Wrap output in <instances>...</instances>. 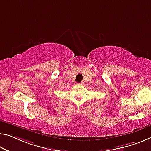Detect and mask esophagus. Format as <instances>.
I'll list each match as a JSON object with an SVG mask.
<instances>
[{
	"instance_id": "esophagus-1",
	"label": "esophagus",
	"mask_w": 151,
	"mask_h": 151,
	"mask_svg": "<svg viewBox=\"0 0 151 151\" xmlns=\"http://www.w3.org/2000/svg\"><path fill=\"white\" fill-rule=\"evenodd\" d=\"M77 85L78 86H80V85H82V83H78Z\"/></svg>"
}]
</instances>
